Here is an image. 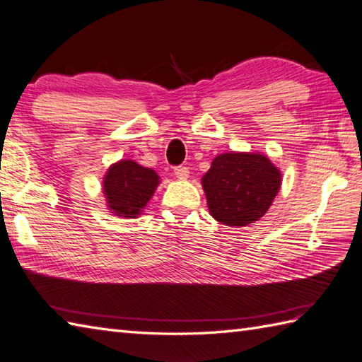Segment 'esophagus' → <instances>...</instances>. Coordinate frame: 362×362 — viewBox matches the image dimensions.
<instances>
[{"instance_id":"1","label":"esophagus","mask_w":362,"mask_h":362,"mask_svg":"<svg viewBox=\"0 0 362 362\" xmlns=\"http://www.w3.org/2000/svg\"><path fill=\"white\" fill-rule=\"evenodd\" d=\"M174 174L177 179L187 180L189 177V169L187 166H177V168H174Z\"/></svg>"}]
</instances>
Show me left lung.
Segmentation results:
<instances>
[{
  "label": "left lung",
  "mask_w": 362,
  "mask_h": 362,
  "mask_svg": "<svg viewBox=\"0 0 362 362\" xmlns=\"http://www.w3.org/2000/svg\"><path fill=\"white\" fill-rule=\"evenodd\" d=\"M280 185V169L255 152L221 153L202 177L210 214L228 227H245L263 218Z\"/></svg>",
  "instance_id": "obj_1"
}]
</instances>
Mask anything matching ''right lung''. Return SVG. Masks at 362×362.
Masks as SVG:
<instances>
[{"label": "right lung", "instance_id": "right-lung-1", "mask_svg": "<svg viewBox=\"0 0 362 362\" xmlns=\"http://www.w3.org/2000/svg\"><path fill=\"white\" fill-rule=\"evenodd\" d=\"M160 183L158 174L134 160H119L104 175L107 209L121 218L135 219L151 201Z\"/></svg>", "mask_w": 362, "mask_h": 362}]
</instances>
